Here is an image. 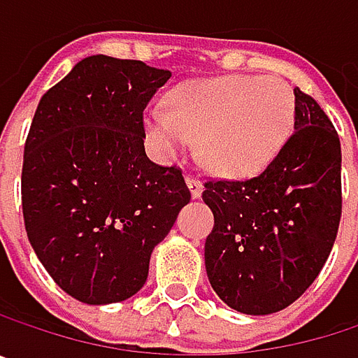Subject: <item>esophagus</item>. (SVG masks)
I'll list each match as a JSON object with an SVG mask.
<instances>
[{
    "mask_svg": "<svg viewBox=\"0 0 358 358\" xmlns=\"http://www.w3.org/2000/svg\"><path fill=\"white\" fill-rule=\"evenodd\" d=\"M186 186H188V190H190V196H192V199H199V196L203 194V184H201L196 178L188 176V178H186Z\"/></svg>",
    "mask_w": 358,
    "mask_h": 358,
    "instance_id": "1",
    "label": "esophagus"
}]
</instances>
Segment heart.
<instances>
[{
  "label": "heart",
  "mask_w": 358,
  "mask_h": 358,
  "mask_svg": "<svg viewBox=\"0 0 358 358\" xmlns=\"http://www.w3.org/2000/svg\"><path fill=\"white\" fill-rule=\"evenodd\" d=\"M296 115L292 87L278 76L228 74L176 87L166 111L143 117L153 149L168 159L199 141L201 164L224 178L261 174L288 143Z\"/></svg>",
  "instance_id": "1"
}]
</instances>
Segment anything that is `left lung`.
<instances>
[{
	"label": "left lung",
	"instance_id": "obj_1",
	"mask_svg": "<svg viewBox=\"0 0 358 358\" xmlns=\"http://www.w3.org/2000/svg\"><path fill=\"white\" fill-rule=\"evenodd\" d=\"M294 134L263 174L209 180L215 224L205 269L215 294L245 315L292 305L320 275L342 213L340 138L320 103L294 89Z\"/></svg>",
	"mask_w": 358,
	"mask_h": 358
}]
</instances>
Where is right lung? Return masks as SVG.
<instances>
[{
    "label": "right lung",
    "instance_id": "right-lung-1",
    "mask_svg": "<svg viewBox=\"0 0 358 358\" xmlns=\"http://www.w3.org/2000/svg\"><path fill=\"white\" fill-rule=\"evenodd\" d=\"M170 70L91 55L38 101L24 145L22 213L53 282L87 305L120 303L190 201L178 168L145 153L143 111Z\"/></svg>",
    "mask_w": 358,
    "mask_h": 358
}]
</instances>
